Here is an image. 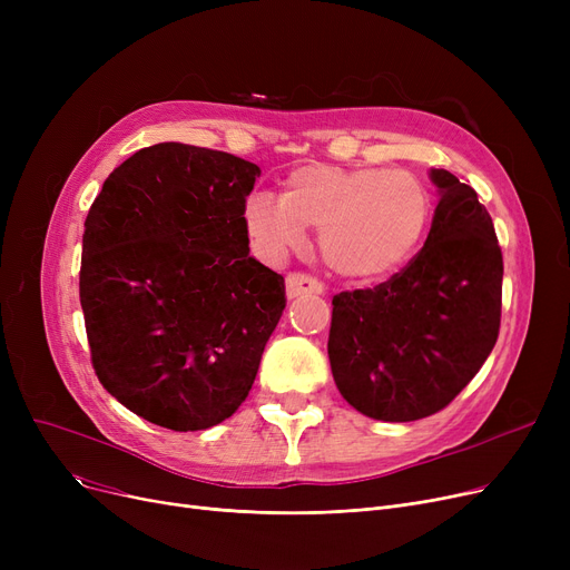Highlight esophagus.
Here are the masks:
<instances>
[{
	"label": "esophagus",
	"mask_w": 570,
	"mask_h": 570,
	"mask_svg": "<svg viewBox=\"0 0 570 570\" xmlns=\"http://www.w3.org/2000/svg\"><path fill=\"white\" fill-rule=\"evenodd\" d=\"M323 284L307 275V273H288L286 277V295L288 297H301V295H307V293H323Z\"/></svg>",
	"instance_id": "1"
}]
</instances>
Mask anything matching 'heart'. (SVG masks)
Returning <instances> with one entry per match:
<instances>
[{"label": "heart", "instance_id": "1", "mask_svg": "<svg viewBox=\"0 0 570 570\" xmlns=\"http://www.w3.org/2000/svg\"><path fill=\"white\" fill-rule=\"evenodd\" d=\"M430 219L432 194L423 179L376 166H303L288 175L282 198L254 191L243 205L245 230L263 258L282 261L314 228L327 267L353 279L395 273L421 245Z\"/></svg>", "mask_w": 570, "mask_h": 570}]
</instances>
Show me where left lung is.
I'll use <instances>...</instances> for the list:
<instances>
[{"label":"left lung","instance_id":"left-lung-1","mask_svg":"<svg viewBox=\"0 0 570 570\" xmlns=\"http://www.w3.org/2000/svg\"><path fill=\"white\" fill-rule=\"evenodd\" d=\"M439 205L423 249L374 288L333 297L327 355L342 397L385 423L451 404L492 353L503 258L478 194L432 168Z\"/></svg>","mask_w":570,"mask_h":570}]
</instances>
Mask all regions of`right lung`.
Wrapping results in <instances>:
<instances>
[{"label": "right lung", "mask_w": 570, "mask_h": 570, "mask_svg": "<svg viewBox=\"0 0 570 570\" xmlns=\"http://www.w3.org/2000/svg\"><path fill=\"white\" fill-rule=\"evenodd\" d=\"M258 175L219 149L159 142L117 166L89 207L80 307L92 365L159 428L230 417L286 307L284 277L249 256L243 205Z\"/></svg>", "instance_id": "right-lung-1"}]
</instances>
